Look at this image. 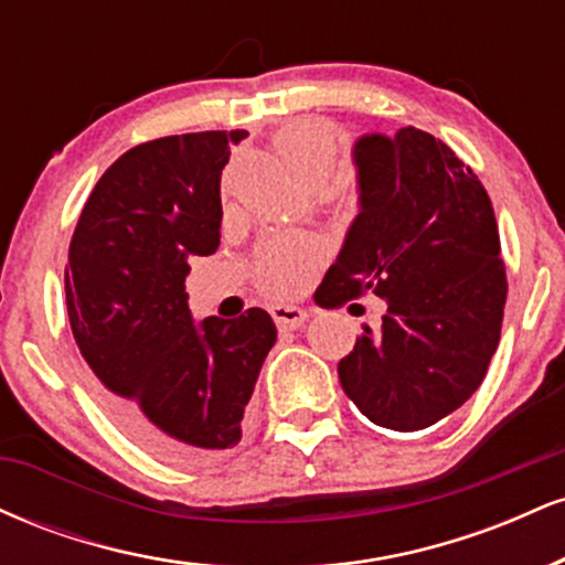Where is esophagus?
<instances>
[{"instance_id":"1","label":"esophagus","mask_w":565,"mask_h":565,"mask_svg":"<svg viewBox=\"0 0 565 565\" xmlns=\"http://www.w3.org/2000/svg\"><path fill=\"white\" fill-rule=\"evenodd\" d=\"M270 316H274L276 327L281 329V332H287V329H300L305 321H308V310L297 308V305H274L270 308Z\"/></svg>"}]
</instances>
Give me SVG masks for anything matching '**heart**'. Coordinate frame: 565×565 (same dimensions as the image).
Instances as JSON below:
<instances>
[{"instance_id":"1","label":"heart","mask_w":565,"mask_h":565,"mask_svg":"<svg viewBox=\"0 0 565 565\" xmlns=\"http://www.w3.org/2000/svg\"><path fill=\"white\" fill-rule=\"evenodd\" d=\"M276 153L291 174L310 191H327L340 174V146L332 127L316 119H300L281 127L274 138ZM329 193H342L334 185ZM323 260L321 242L308 236H278L265 242L255 255V281L265 295H297Z\"/></svg>"}]
</instances>
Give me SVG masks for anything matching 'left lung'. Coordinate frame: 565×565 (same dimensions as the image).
<instances>
[{
	"label": "left lung",
	"mask_w": 565,
	"mask_h": 565,
	"mask_svg": "<svg viewBox=\"0 0 565 565\" xmlns=\"http://www.w3.org/2000/svg\"><path fill=\"white\" fill-rule=\"evenodd\" d=\"M361 215L323 276L321 308L387 300L340 361L342 391L364 417L414 433L478 391L502 332L508 274L494 206L478 174L417 127L355 142Z\"/></svg>",
	"instance_id": "obj_1"
}]
</instances>
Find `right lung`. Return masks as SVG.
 <instances>
[{
  "instance_id": "obj_1",
  "label": "right lung",
  "mask_w": 565,
  "mask_h": 565,
  "mask_svg": "<svg viewBox=\"0 0 565 565\" xmlns=\"http://www.w3.org/2000/svg\"><path fill=\"white\" fill-rule=\"evenodd\" d=\"M246 129L170 135L103 172L68 246L71 332L103 406L129 438L174 462L242 440L244 408L276 342L263 308L193 323L191 257L220 244V174Z\"/></svg>"
}]
</instances>
